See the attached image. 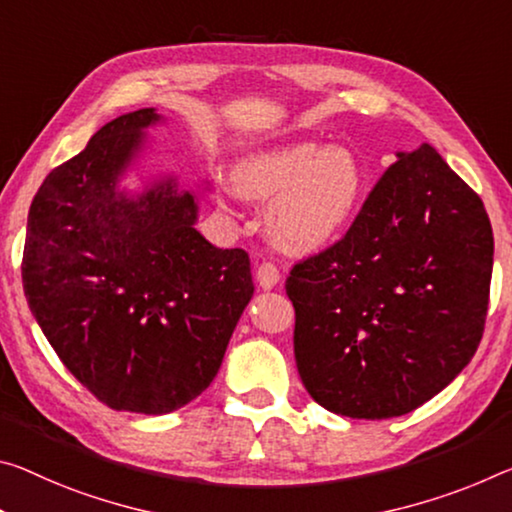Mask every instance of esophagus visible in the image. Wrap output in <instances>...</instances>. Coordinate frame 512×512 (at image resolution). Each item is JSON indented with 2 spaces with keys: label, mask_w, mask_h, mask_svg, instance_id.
<instances>
[{
  "label": "esophagus",
  "mask_w": 512,
  "mask_h": 512,
  "mask_svg": "<svg viewBox=\"0 0 512 512\" xmlns=\"http://www.w3.org/2000/svg\"><path fill=\"white\" fill-rule=\"evenodd\" d=\"M255 278H257L259 287H262V289H273L280 282L282 275H280L278 266H275L273 262H262V264L257 266Z\"/></svg>",
  "instance_id": "obj_1"
}]
</instances>
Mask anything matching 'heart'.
<instances>
[{"label": "heart", "instance_id": "b5f03b06", "mask_svg": "<svg viewBox=\"0 0 512 512\" xmlns=\"http://www.w3.org/2000/svg\"><path fill=\"white\" fill-rule=\"evenodd\" d=\"M237 184L248 198H275L269 209L273 237L298 253H312L351 223L364 175L358 159L344 148L296 143L243 161Z\"/></svg>", "mask_w": 512, "mask_h": 512}]
</instances>
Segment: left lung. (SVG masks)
<instances>
[{"label": "left lung", "mask_w": 512, "mask_h": 512, "mask_svg": "<svg viewBox=\"0 0 512 512\" xmlns=\"http://www.w3.org/2000/svg\"><path fill=\"white\" fill-rule=\"evenodd\" d=\"M492 255L476 191L428 143L399 152L344 237L285 282L312 399L342 417L389 419L442 392L481 344Z\"/></svg>", "instance_id": "8db88e82"}]
</instances>
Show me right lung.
I'll return each mask as SVG.
<instances>
[{
	"label": "right lung",
	"mask_w": 512,
	"mask_h": 512,
	"mask_svg": "<svg viewBox=\"0 0 512 512\" xmlns=\"http://www.w3.org/2000/svg\"><path fill=\"white\" fill-rule=\"evenodd\" d=\"M154 109L125 113L56 166L29 209L27 303L47 342L97 401L166 415L200 396L253 296L248 253L193 227L196 198L173 180L116 191Z\"/></svg>",
	"instance_id": "obj_1"
}]
</instances>
